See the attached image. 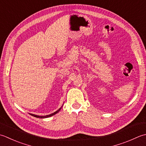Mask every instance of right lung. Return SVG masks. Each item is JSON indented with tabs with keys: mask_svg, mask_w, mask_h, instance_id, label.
<instances>
[{
	"mask_svg": "<svg viewBox=\"0 0 146 146\" xmlns=\"http://www.w3.org/2000/svg\"><path fill=\"white\" fill-rule=\"evenodd\" d=\"M62 106H61V108H60L58 110H57L56 112H54V113H52V114H50V115H46V116H38V115H33V114H30V115H31V116H34V117H36V118H48V117H50V116H53V115H56V113H58L59 111L61 110V109L62 108Z\"/></svg>",
	"mask_w": 146,
	"mask_h": 146,
	"instance_id": "add662e5",
	"label": "right lung"
}]
</instances>
